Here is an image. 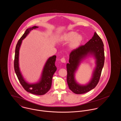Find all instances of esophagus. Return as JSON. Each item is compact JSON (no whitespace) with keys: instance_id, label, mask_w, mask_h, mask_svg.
<instances>
[{"instance_id":"obj_1","label":"esophagus","mask_w":121,"mask_h":121,"mask_svg":"<svg viewBox=\"0 0 121 121\" xmlns=\"http://www.w3.org/2000/svg\"><path fill=\"white\" fill-rule=\"evenodd\" d=\"M60 61L62 63H66V60H65V59L64 58H62L60 59Z\"/></svg>"}]
</instances>
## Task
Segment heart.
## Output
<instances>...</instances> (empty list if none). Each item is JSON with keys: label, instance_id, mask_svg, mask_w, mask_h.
<instances>
[{"label": "heart", "instance_id": "obj_1", "mask_svg": "<svg viewBox=\"0 0 121 121\" xmlns=\"http://www.w3.org/2000/svg\"><path fill=\"white\" fill-rule=\"evenodd\" d=\"M83 40V37L74 31H70L61 35L59 39V42L66 43L70 41L68 45V49L73 51L77 49L81 44Z\"/></svg>", "mask_w": 121, "mask_h": 121}]
</instances>
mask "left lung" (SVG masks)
<instances>
[{
  "mask_svg": "<svg viewBox=\"0 0 121 121\" xmlns=\"http://www.w3.org/2000/svg\"><path fill=\"white\" fill-rule=\"evenodd\" d=\"M103 42L95 32L92 39L86 44L72 51L69 55V63L67 64V82L69 89L76 94H82L94 88L98 84L104 63ZM92 56L96 60V67L90 81L85 85L79 84L75 78V74L81 62L87 56Z\"/></svg>",
  "mask_w": 121,
  "mask_h": 121,
  "instance_id": "1",
  "label": "left lung"
}]
</instances>
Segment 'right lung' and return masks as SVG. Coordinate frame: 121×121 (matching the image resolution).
I'll return each mask as SVG.
<instances>
[{"label": "right lung", "instance_id": "obj_1", "mask_svg": "<svg viewBox=\"0 0 121 121\" xmlns=\"http://www.w3.org/2000/svg\"><path fill=\"white\" fill-rule=\"evenodd\" d=\"M34 26L27 28L17 42L16 48L14 61V68L18 81L24 88L28 92L36 95H43L46 94L50 89L52 85V78L57 70L55 65L56 56L49 57L46 61L41 77L38 82L35 83H29L24 78L19 67V51L22 40L27 36L32 30L38 28Z\"/></svg>", "mask_w": 121, "mask_h": 121}]
</instances>
